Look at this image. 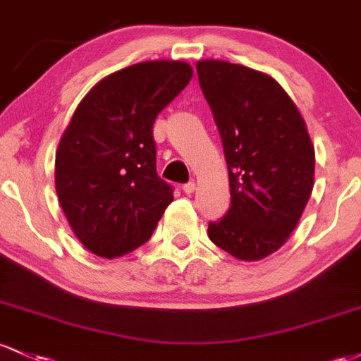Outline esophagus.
Returning a JSON list of instances; mask_svg holds the SVG:
<instances>
[{"label":"esophagus","mask_w":361,"mask_h":361,"mask_svg":"<svg viewBox=\"0 0 361 361\" xmlns=\"http://www.w3.org/2000/svg\"><path fill=\"white\" fill-rule=\"evenodd\" d=\"M197 190V185L195 181H188L187 185H183V192L187 193V195H190V193H193Z\"/></svg>","instance_id":"34e87169"}]
</instances>
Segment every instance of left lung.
<instances>
[{"mask_svg": "<svg viewBox=\"0 0 361 361\" xmlns=\"http://www.w3.org/2000/svg\"><path fill=\"white\" fill-rule=\"evenodd\" d=\"M200 89L214 114L231 207L209 223L214 245L255 262L286 243L298 224L315 178L307 123L276 78L221 59L197 61Z\"/></svg>", "mask_w": 361, "mask_h": 361, "instance_id": "obj_1", "label": "left lung"}]
</instances>
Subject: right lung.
Segmentation results:
<instances>
[{"mask_svg":"<svg viewBox=\"0 0 361 361\" xmlns=\"http://www.w3.org/2000/svg\"><path fill=\"white\" fill-rule=\"evenodd\" d=\"M192 75L187 61L137 63L97 82L75 109L56 149L54 185L89 252L104 259L133 252L173 202L156 173L152 125Z\"/></svg>","mask_w":361,"mask_h":361,"instance_id":"add662e5","label":"right lung"}]
</instances>
